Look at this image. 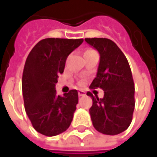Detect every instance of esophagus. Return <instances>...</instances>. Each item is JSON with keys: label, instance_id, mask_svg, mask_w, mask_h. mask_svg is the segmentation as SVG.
Returning <instances> with one entry per match:
<instances>
[{"label": "esophagus", "instance_id": "obj_1", "mask_svg": "<svg viewBox=\"0 0 157 157\" xmlns=\"http://www.w3.org/2000/svg\"><path fill=\"white\" fill-rule=\"evenodd\" d=\"M78 96H80V97L86 96V93L83 92V91H78Z\"/></svg>", "mask_w": 157, "mask_h": 157}]
</instances>
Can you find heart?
I'll return each instance as SVG.
<instances>
[{"mask_svg":"<svg viewBox=\"0 0 157 157\" xmlns=\"http://www.w3.org/2000/svg\"><path fill=\"white\" fill-rule=\"evenodd\" d=\"M87 52H91V50H89V51H87Z\"/></svg>","mask_w":157,"mask_h":157,"instance_id":"b5f03b06","label":"heart"}]
</instances>
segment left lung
I'll list each match as a JSON object with an SVG mask.
<instances>
[{
  "label": "left lung",
  "mask_w": 157,
  "mask_h": 157,
  "mask_svg": "<svg viewBox=\"0 0 157 157\" xmlns=\"http://www.w3.org/2000/svg\"><path fill=\"white\" fill-rule=\"evenodd\" d=\"M100 53L96 78L90 88H101L99 99L88 92L93 105L89 109L94 128L104 135L115 136L129 127L135 109V84L129 63L114 42L107 38H86Z\"/></svg>",
  "instance_id": "left-lung-1"
}]
</instances>
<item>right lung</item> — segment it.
<instances>
[{"instance_id":"1","label":"right lung","mask_w":157,"mask_h":157,"mask_svg":"<svg viewBox=\"0 0 157 157\" xmlns=\"http://www.w3.org/2000/svg\"><path fill=\"white\" fill-rule=\"evenodd\" d=\"M83 41L45 38L34 46L26 59L21 82L24 107L34 128L44 136H57L71 123L78 91L59 96L55 86L67 57Z\"/></svg>"}]
</instances>
